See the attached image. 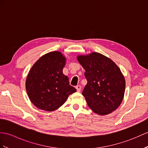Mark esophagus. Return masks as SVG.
<instances>
[{"label":"esophagus","mask_w":148,"mask_h":148,"mask_svg":"<svg viewBox=\"0 0 148 148\" xmlns=\"http://www.w3.org/2000/svg\"><path fill=\"white\" fill-rule=\"evenodd\" d=\"M75 88H76V90H77V91L78 92H80L81 90V86L80 85L76 86H75Z\"/></svg>","instance_id":"obj_1"}]
</instances>
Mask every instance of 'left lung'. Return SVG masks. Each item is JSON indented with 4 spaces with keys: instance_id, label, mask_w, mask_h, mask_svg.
<instances>
[{
    "instance_id": "8db88e82",
    "label": "left lung",
    "mask_w": 148,
    "mask_h": 148,
    "mask_svg": "<svg viewBox=\"0 0 148 148\" xmlns=\"http://www.w3.org/2000/svg\"><path fill=\"white\" fill-rule=\"evenodd\" d=\"M77 60L86 71L88 82L82 93L89 107L101 115L115 110L122 101L125 88L119 67L108 57L96 52L78 56Z\"/></svg>"
}]
</instances>
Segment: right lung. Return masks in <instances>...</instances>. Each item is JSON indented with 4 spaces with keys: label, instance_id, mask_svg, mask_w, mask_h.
<instances>
[{
    "label": "right lung",
    "instance_id": "1",
    "mask_svg": "<svg viewBox=\"0 0 148 148\" xmlns=\"http://www.w3.org/2000/svg\"><path fill=\"white\" fill-rule=\"evenodd\" d=\"M65 64L63 55L53 51L44 55L31 69L26 78V90L31 101L38 108L53 111L76 91L62 73Z\"/></svg>",
    "mask_w": 148,
    "mask_h": 148
}]
</instances>
